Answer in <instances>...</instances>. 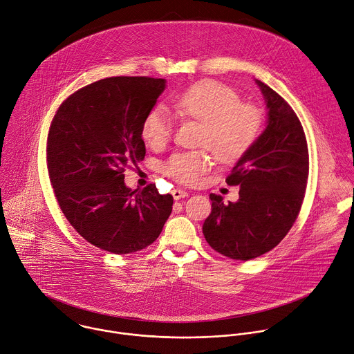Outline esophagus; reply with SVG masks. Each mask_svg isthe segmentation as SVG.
I'll return each instance as SVG.
<instances>
[{"label": "esophagus", "instance_id": "1", "mask_svg": "<svg viewBox=\"0 0 354 354\" xmlns=\"http://www.w3.org/2000/svg\"><path fill=\"white\" fill-rule=\"evenodd\" d=\"M172 196H174L175 200H180V198L187 197L189 193H187L186 190H183V189H174V190H172Z\"/></svg>", "mask_w": 354, "mask_h": 354}]
</instances>
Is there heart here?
<instances>
[{
	"instance_id": "heart-1",
	"label": "heart",
	"mask_w": 354,
	"mask_h": 354,
	"mask_svg": "<svg viewBox=\"0 0 354 354\" xmlns=\"http://www.w3.org/2000/svg\"><path fill=\"white\" fill-rule=\"evenodd\" d=\"M175 105L180 115L203 122L201 145L208 146L222 162H233L248 153L261 129L260 109L241 102L236 91L215 80L193 84L176 97ZM172 129L171 113L165 106L157 105L145 118L142 136L151 147H162L171 139ZM209 162L207 150L180 151L171 156L164 171L180 183L194 185Z\"/></svg>"
}]
</instances>
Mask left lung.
Listing matches in <instances>:
<instances>
[{
  "mask_svg": "<svg viewBox=\"0 0 354 354\" xmlns=\"http://www.w3.org/2000/svg\"><path fill=\"white\" fill-rule=\"evenodd\" d=\"M267 108L266 129L233 167L227 185H239V200L209 194L212 209L203 233L218 253L248 261L272 250L296 221L307 186L308 149L292 106L256 79Z\"/></svg>",
  "mask_w": 354,
  "mask_h": 354,
  "instance_id": "obj_1",
  "label": "left lung"
}]
</instances>
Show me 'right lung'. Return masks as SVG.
<instances>
[{
    "mask_svg": "<svg viewBox=\"0 0 354 354\" xmlns=\"http://www.w3.org/2000/svg\"><path fill=\"white\" fill-rule=\"evenodd\" d=\"M165 79L115 76L68 97L48 133L47 162L59 207L93 246L129 254L151 245L172 212L174 197L156 185L132 190L125 168L142 161V125Z\"/></svg>",
    "mask_w": 354,
    "mask_h": 354,
    "instance_id": "add662e5",
    "label": "right lung"
}]
</instances>
